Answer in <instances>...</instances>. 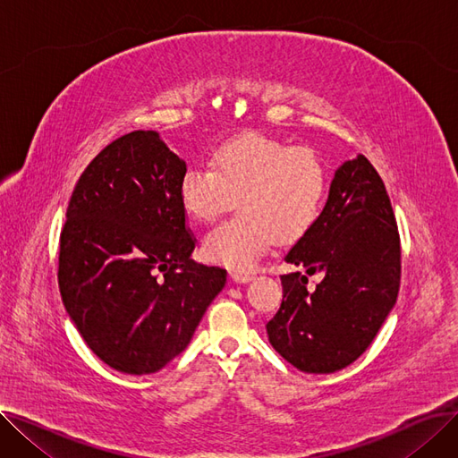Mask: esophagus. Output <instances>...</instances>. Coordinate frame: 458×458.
Here are the masks:
<instances>
[{
	"instance_id": "34e87169",
	"label": "esophagus",
	"mask_w": 458,
	"mask_h": 458,
	"mask_svg": "<svg viewBox=\"0 0 458 458\" xmlns=\"http://www.w3.org/2000/svg\"><path fill=\"white\" fill-rule=\"evenodd\" d=\"M230 278H232L233 282L245 284V282H250V280H252V275H250V273H243V271H230Z\"/></svg>"
}]
</instances>
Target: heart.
Here are the masks:
<instances>
[{
	"instance_id": "obj_1",
	"label": "heart",
	"mask_w": 458,
	"mask_h": 458,
	"mask_svg": "<svg viewBox=\"0 0 458 458\" xmlns=\"http://www.w3.org/2000/svg\"><path fill=\"white\" fill-rule=\"evenodd\" d=\"M328 171L310 148L261 133H243L215 148L211 166L192 165L182 174L183 209L213 223L239 199L242 215L204 239V252L235 271L252 269L278 239L293 243L319 221L328 197Z\"/></svg>"
}]
</instances>
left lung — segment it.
<instances>
[{"mask_svg":"<svg viewBox=\"0 0 458 458\" xmlns=\"http://www.w3.org/2000/svg\"><path fill=\"white\" fill-rule=\"evenodd\" d=\"M285 261L321 273L282 275L284 299L267 323L271 345L304 373L351 366L375 340L399 293L401 239L382 178L366 156L334 174L319 221Z\"/></svg>","mask_w":458,"mask_h":458,"instance_id":"8db88e82","label":"left lung"}]
</instances>
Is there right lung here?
<instances>
[{"label": "right lung", "instance_id": "add662e5", "mask_svg": "<svg viewBox=\"0 0 458 458\" xmlns=\"http://www.w3.org/2000/svg\"><path fill=\"white\" fill-rule=\"evenodd\" d=\"M185 161L156 131L114 139L80 176L59 239V290L109 368L163 369L191 342L226 269L192 261L178 185Z\"/></svg>", "mask_w": 458, "mask_h": 458}]
</instances>
